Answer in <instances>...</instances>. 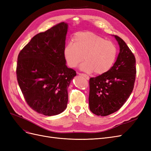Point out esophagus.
I'll return each mask as SVG.
<instances>
[{"label": "esophagus", "mask_w": 151, "mask_h": 151, "mask_svg": "<svg viewBox=\"0 0 151 151\" xmlns=\"http://www.w3.org/2000/svg\"><path fill=\"white\" fill-rule=\"evenodd\" d=\"M77 74H78L80 75V76H83V77H84V78H85L86 79H87V80H89V77L87 76V75L85 74H82V73H77Z\"/></svg>", "instance_id": "esophagus-1"}]
</instances>
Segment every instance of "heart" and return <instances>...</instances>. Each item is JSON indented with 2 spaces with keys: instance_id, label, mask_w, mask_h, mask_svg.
<instances>
[{
  "instance_id": "1",
  "label": "heart",
  "mask_w": 151,
  "mask_h": 151,
  "mask_svg": "<svg viewBox=\"0 0 151 151\" xmlns=\"http://www.w3.org/2000/svg\"><path fill=\"white\" fill-rule=\"evenodd\" d=\"M67 65L76 67L86 60L80 67L84 72L101 75L111 69L115 63L118 48L111 41L106 40L93 32H79L74 37V44H67L63 50Z\"/></svg>"
}]
</instances>
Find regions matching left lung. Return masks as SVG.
Listing matches in <instances>:
<instances>
[{
  "label": "left lung",
  "mask_w": 151,
  "mask_h": 151,
  "mask_svg": "<svg viewBox=\"0 0 151 151\" xmlns=\"http://www.w3.org/2000/svg\"><path fill=\"white\" fill-rule=\"evenodd\" d=\"M114 36L120 46L115 63L105 74L89 79V109L98 116H107L118 111L129 98L134 87V55L121 38Z\"/></svg>",
  "instance_id": "obj_1"
}]
</instances>
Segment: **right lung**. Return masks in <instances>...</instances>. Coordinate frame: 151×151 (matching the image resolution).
Segmentation results:
<instances>
[{
    "mask_svg": "<svg viewBox=\"0 0 151 151\" xmlns=\"http://www.w3.org/2000/svg\"><path fill=\"white\" fill-rule=\"evenodd\" d=\"M67 29V23L62 22L37 34L17 57V79L26 101L45 116L66 109L68 87L76 76L63 55Z\"/></svg>",
    "mask_w": 151,
    "mask_h": 151,
    "instance_id": "1",
    "label": "right lung"
}]
</instances>
